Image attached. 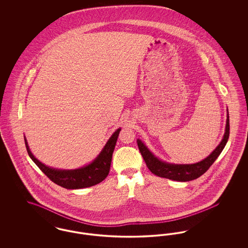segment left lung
Here are the masks:
<instances>
[{
	"mask_svg": "<svg viewBox=\"0 0 248 248\" xmlns=\"http://www.w3.org/2000/svg\"><path fill=\"white\" fill-rule=\"evenodd\" d=\"M229 136H230V118H229V111H228L224 137L221 142L219 143V145L215 149L212 154H210L208 157H206L204 160L196 164H191V165H175V164H169V163L163 162L159 160L157 157H155L140 140H138L137 142H138V146L142 157L152 173H154V175L158 177L185 182V181H190L198 178L208 170V168L213 165V163L217 160V158L223 151L225 145L227 144V141L229 140Z\"/></svg>",
	"mask_w": 248,
	"mask_h": 248,
	"instance_id": "8db88e82",
	"label": "left lung"
}]
</instances>
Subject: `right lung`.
<instances>
[{
  "label": "right lung",
  "instance_id": "1",
  "mask_svg": "<svg viewBox=\"0 0 248 248\" xmlns=\"http://www.w3.org/2000/svg\"><path fill=\"white\" fill-rule=\"evenodd\" d=\"M120 131L121 128H118L112 134L101 153L98 154V156L91 164L73 170L56 169L42 164L31 154L25 137L24 140L28 154L50 180L65 189H83L100 183L108 175L112 154L116 145Z\"/></svg>",
  "mask_w": 248,
  "mask_h": 248
}]
</instances>
